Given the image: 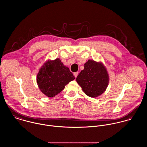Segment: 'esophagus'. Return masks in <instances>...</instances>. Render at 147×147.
Here are the masks:
<instances>
[{"mask_svg": "<svg viewBox=\"0 0 147 147\" xmlns=\"http://www.w3.org/2000/svg\"><path fill=\"white\" fill-rule=\"evenodd\" d=\"M74 74L75 77L76 78H77V76H78V72H75Z\"/></svg>", "mask_w": 147, "mask_h": 147, "instance_id": "1", "label": "esophagus"}]
</instances>
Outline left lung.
<instances>
[{
    "instance_id": "obj_1",
    "label": "left lung",
    "mask_w": 147,
    "mask_h": 147,
    "mask_svg": "<svg viewBox=\"0 0 147 147\" xmlns=\"http://www.w3.org/2000/svg\"><path fill=\"white\" fill-rule=\"evenodd\" d=\"M76 81L86 95L96 98L103 93L108 86L109 77L102 62L89 59L80 72Z\"/></svg>"
}]
</instances>
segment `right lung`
Listing matches in <instances>:
<instances>
[{"label": "right lung", "mask_w": 147, "mask_h": 147, "mask_svg": "<svg viewBox=\"0 0 147 147\" xmlns=\"http://www.w3.org/2000/svg\"><path fill=\"white\" fill-rule=\"evenodd\" d=\"M75 76L61 59H48L40 67L36 82L40 91L47 96L52 98L61 93Z\"/></svg>", "instance_id": "add662e5"}]
</instances>
